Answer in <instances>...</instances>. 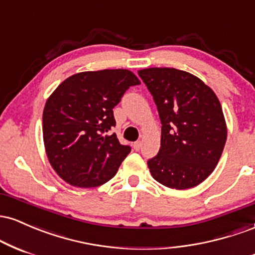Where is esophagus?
I'll return each instance as SVG.
<instances>
[{"label":"esophagus","instance_id":"1","mask_svg":"<svg viewBox=\"0 0 255 255\" xmlns=\"http://www.w3.org/2000/svg\"><path fill=\"white\" fill-rule=\"evenodd\" d=\"M133 147H134V150H135V151H139L140 148H141V141H135V142H134Z\"/></svg>","mask_w":255,"mask_h":255}]
</instances>
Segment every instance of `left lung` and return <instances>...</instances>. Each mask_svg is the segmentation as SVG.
Here are the masks:
<instances>
[{"instance_id":"obj_1","label":"left lung","mask_w":255,"mask_h":255,"mask_svg":"<svg viewBox=\"0 0 255 255\" xmlns=\"http://www.w3.org/2000/svg\"><path fill=\"white\" fill-rule=\"evenodd\" d=\"M157 105L160 148L147 160L156 181L174 189L198 186L215 170L227 141L217 96L200 79L175 68L137 72Z\"/></svg>"}]
</instances>
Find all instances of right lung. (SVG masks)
<instances>
[{"instance_id":"right-lung-1","label":"right lung","mask_w":255,"mask_h":255,"mask_svg":"<svg viewBox=\"0 0 255 255\" xmlns=\"http://www.w3.org/2000/svg\"><path fill=\"white\" fill-rule=\"evenodd\" d=\"M135 85L139 79L127 69H103L72 75L54 91L44 107L43 139L62 180L90 188L115 176L131 148L111 133L113 109Z\"/></svg>"}]
</instances>
